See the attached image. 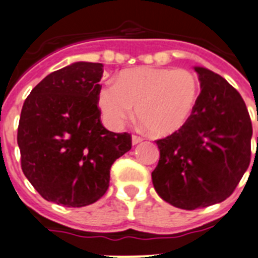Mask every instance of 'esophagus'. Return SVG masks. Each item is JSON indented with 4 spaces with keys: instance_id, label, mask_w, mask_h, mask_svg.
I'll use <instances>...</instances> for the list:
<instances>
[{
    "instance_id": "esophagus-1",
    "label": "esophagus",
    "mask_w": 258,
    "mask_h": 258,
    "mask_svg": "<svg viewBox=\"0 0 258 258\" xmlns=\"http://www.w3.org/2000/svg\"><path fill=\"white\" fill-rule=\"evenodd\" d=\"M140 142H142L141 137L132 136V145H137V144H140Z\"/></svg>"
}]
</instances>
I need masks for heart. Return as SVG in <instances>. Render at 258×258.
<instances>
[{"mask_svg":"<svg viewBox=\"0 0 258 258\" xmlns=\"http://www.w3.org/2000/svg\"><path fill=\"white\" fill-rule=\"evenodd\" d=\"M198 91V79L187 69L135 68L122 72L117 83H107L99 91L98 106L111 128H121L136 107L152 135L169 136L191 116Z\"/></svg>","mask_w":258,"mask_h":258,"instance_id":"1","label":"heart"}]
</instances>
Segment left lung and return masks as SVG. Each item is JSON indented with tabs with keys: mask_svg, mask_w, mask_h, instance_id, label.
<instances>
[{
	"mask_svg": "<svg viewBox=\"0 0 258 258\" xmlns=\"http://www.w3.org/2000/svg\"><path fill=\"white\" fill-rule=\"evenodd\" d=\"M194 71L202 88L196 107L179 131L156 141L151 174L157 194L186 211L226 201L251 161L252 123L241 94L214 72Z\"/></svg>",
	"mask_w": 258,
	"mask_h": 258,
	"instance_id": "obj_1",
	"label": "left lung"
}]
</instances>
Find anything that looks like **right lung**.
I'll list each match as a JSON object with an SVG mask.
<instances>
[{
  "label": "right lung",
  "mask_w": 258,
  "mask_h": 258,
  "mask_svg": "<svg viewBox=\"0 0 258 258\" xmlns=\"http://www.w3.org/2000/svg\"><path fill=\"white\" fill-rule=\"evenodd\" d=\"M102 76L101 62H73L45 77L22 106V171L47 202L93 204L108 189L112 164L131 150V135L108 131L101 122Z\"/></svg>",
  "instance_id": "obj_1"
}]
</instances>
